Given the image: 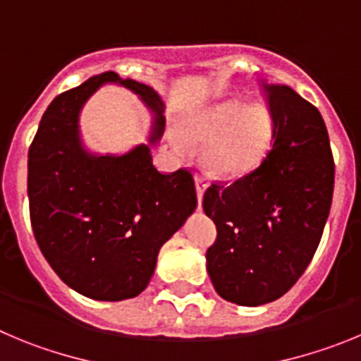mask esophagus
<instances>
[{
  "label": "esophagus",
  "instance_id": "1",
  "mask_svg": "<svg viewBox=\"0 0 361 361\" xmlns=\"http://www.w3.org/2000/svg\"><path fill=\"white\" fill-rule=\"evenodd\" d=\"M194 181H196V194H197V201H200V207H201V200H203V194H204V190H207V187H209V178H207V176H196V178H194Z\"/></svg>",
  "mask_w": 361,
  "mask_h": 361
}]
</instances>
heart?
I'll return each instance as SVG.
<instances>
[{"mask_svg": "<svg viewBox=\"0 0 361 361\" xmlns=\"http://www.w3.org/2000/svg\"><path fill=\"white\" fill-rule=\"evenodd\" d=\"M271 133L274 120L268 109L230 99L185 116L180 131H169V144L180 158L192 154V144H209L207 167L219 176H241L262 160Z\"/></svg>", "mask_w": 361, "mask_h": 361, "instance_id": "b5f03b06", "label": "heart"}]
</instances>
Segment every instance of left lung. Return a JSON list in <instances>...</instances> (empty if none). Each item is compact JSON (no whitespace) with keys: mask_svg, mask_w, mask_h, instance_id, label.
<instances>
[{"mask_svg":"<svg viewBox=\"0 0 361 361\" xmlns=\"http://www.w3.org/2000/svg\"><path fill=\"white\" fill-rule=\"evenodd\" d=\"M274 147L252 173L207 188L217 239L207 271L221 298L262 306L298 281L318 248L334 187L322 115L288 86H268Z\"/></svg>","mask_w":361,"mask_h":361,"instance_id":"8db88e82","label":"left lung"}]
</instances>
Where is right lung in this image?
I'll use <instances>...</instances> for the list:
<instances>
[{"label":"right lung","instance_id":"add662e5","mask_svg":"<svg viewBox=\"0 0 361 361\" xmlns=\"http://www.w3.org/2000/svg\"><path fill=\"white\" fill-rule=\"evenodd\" d=\"M106 83L126 87L152 115L148 138L126 153H95L80 133V113ZM165 104L151 86L104 71L55 97L28 151V201L35 241L71 290L118 302L147 288L161 246L196 210L187 171L161 174Z\"/></svg>","mask_w":361,"mask_h":361}]
</instances>
